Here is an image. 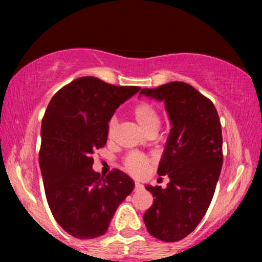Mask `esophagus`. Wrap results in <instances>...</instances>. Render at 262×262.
<instances>
[{
  "label": "esophagus",
  "instance_id": "1",
  "mask_svg": "<svg viewBox=\"0 0 262 262\" xmlns=\"http://www.w3.org/2000/svg\"><path fill=\"white\" fill-rule=\"evenodd\" d=\"M141 188H143V185L139 182H135V187H134L135 191H138V189H141Z\"/></svg>",
  "mask_w": 262,
  "mask_h": 262
}]
</instances>
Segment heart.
<instances>
[{"label": "heart", "instance_id": "obj_1", "mask_svg": "<svg viewBox=\"0 0 262 262\" xmlns=\"http://www.w3.org/2000/svg\"><path fill=\"white\" fill-rule=\"evenodd\" d=\"M133 118L138 125L143 129L144 133L150 134L152 132H158L160 127V117L158 111L148 102H140L133 108ZM117 129V121L112 118L108 124V137L112 138ZM150 160L146 156L141 154H129L124 159V169L133 176H143L149 169Z\"/></svg>", "mask_w": 262, "mask_h": 262}]
</instances>
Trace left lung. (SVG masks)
Returning a JSON list of instances; mask_svg holds the SVG:
<instances>
[{
    "label": "left lung",
    "instance_id": "left-lung-1",
    "mask_svg": "<svg viewBox=\"0 0 262 262\" xmlns=\"http://www.w3.org/2000/svg\"><path fill=\"white\" fill-rule=\"evenodd\" d=\"M139 95L164 102L171 123L158 169L170 182L166 188L145 186L155 198L144 223L156 239L179 242L196 229L214 194L223 165L221 121L212 101L188 83L175 81Z\"/></svg>",
    "mask_w": 262,
    "mask_h": 262
}]
</instances>
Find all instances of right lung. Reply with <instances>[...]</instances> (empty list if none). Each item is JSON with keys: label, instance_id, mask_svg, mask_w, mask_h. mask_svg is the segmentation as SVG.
Returning a JSON list of instances; mask_svg holds the SVG:
<instances>
[{"label": "right lung", "instance_id": "1", "mask_svg": "<svg viewBox=\"0 0 262 262\" xmlns=\"http://www.w3.org/2000/svg\"><path fill=\"white\" fill-rule=\"evenodd\" d=\"M140 90L114 86L93 76L79 77L53 96L41 122L39 152L48 204L66 233L79 239L103 235L134 181L114 169L93 171V150L107 143L116 110Z\"/></svg>", "mask_w": 262, "mask_h": 262}]
</instances>
